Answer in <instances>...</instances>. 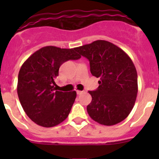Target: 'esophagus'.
Here are the masks:
<instances>
[{"label":"esophagus","mask_w":159,"mask_h":159,"mask_svg":"<svg viewBox=\"0 0 159 159\" xmlns=\"http://www.w3.org/2000/svg\"><path fill=\"white\" fill-rule=\"evenodd\" d=\"M83 91H79V90H77L76 91V93H77V95H80V94H82L83 93Z\"/></svg>","instance_id":"1"}]
</instances>
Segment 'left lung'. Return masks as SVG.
Instances as JSON below:
<instances>
[{"label":"left lung","mask_w":159,"mask_h":159,"mask_svg":"<svg viewBox=\"0 0 159 159\" xmlns=\"http://www.w3.org/2000/svg\"><path fill=\"white\" fill-rule=\"evenodd\" d=\"M75 50L89 60L92 75L100 79L99 88L88 92L92 98L87 107L90 117L105 126L124 120L134 107L138 93L137 71L131 59L107 40H95Z\"/></svg>","instance_id":"left-lung-1"}]
</instances>
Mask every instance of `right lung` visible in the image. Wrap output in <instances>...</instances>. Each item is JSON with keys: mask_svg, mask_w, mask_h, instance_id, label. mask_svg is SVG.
I'll list each match as a JSON object with an SVG mask.
<instances>
[{"mask_svg": "<svg viewBox=\"0 0 159 159\" xmlns=\"http://www.w3.org/2000/svg\"><path fill=\"white\" fill-rule=\"evenodd\" d=\"M81 57L75 48L46 46L22 64L18 74L17 94L29 119L39 126L52 127L64 121L76 98L75 91H57L56 79L63 63Z\"/></svg>", "mask_w": 159, "mask_h": 159, "instance_id": "obj_1", "label": "right lung"}]
</instances>
